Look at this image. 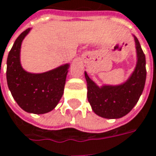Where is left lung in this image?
I'll return each mask as SVG.
<instances>
[{"instance_id": "left-lung-1", "label": "left lung", "mask_w": 156, "mask_h": 156, "mask_svg": "<svg viewBox=\"0 0 156 156\" xmlns=\"http://www.w3.org/2000/svg\"><path fill=\"white\" fill-rule=\"evenodd\" d=\"M136 66L125 82L119 85L98 86L85 72L87 97L93 112L105 119H120L135 106L144 90L146 82V57L135 36Z\"/></svg>"}]
</instances>
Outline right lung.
<instances>
[{
  "label": "right lung",
  "mask_w": 156,
  "mask_h": 156,
  "mask_svg": "<svg viewBox=\"0 0 156 156\" xmlns=\"http://www.w3.org/2000/svg\"><path fill=\"white\" fill-rule=\"evenodd\" d=\"M30 30L29 28L20 34L8 55L7 82L12 97L23 111L44 114L52 111L62 97L69 64L40 74L25 71L21 65L20 51Z\"/></svg>",
  "instance_id": "right-lung-1"
}]
</instances>
